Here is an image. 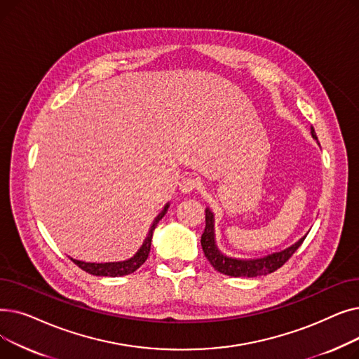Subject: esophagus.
I'll list each match as a JSON object with an SVG mask.
<instances>
[{"instance_id": "34e87169", "label": "esophagus", "mask_w": 359, "mask_h": 359, "mask_svg": "<svg viewBox=\"0 0 359 359\" xmlns=\"http://www.w3.org/2000/svg\"><path fill=\"white\" fill-rule=\"evenodd\" d=\"M198 187V182L194 177H183L179 183V189L182 194H191Z\"/></svg>"}]
</instances>
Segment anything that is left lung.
Masks as SVG:
<instances>
[{
    "instance_id": "obj_1",
    "label": "left lung",
    "mask_w": 359,
    "mask_h": 359,
    "mask_svg": "<svg viewBox=\"0 0 359 359\" xmlns=\"http://www.w3.org/2000/svg\"><path fill=\"white\" fill-rule=\"evenodd\" d=\"M311 135L314 140H317V135L314 132V128L311 126ZM306 236L301 237L291 248L276 252L272 255H268L260 259H234L222 255L217 244H215V233H214V214L206 208L205 210V230L201 237L202 250L205 253V257L210 260L211 265L215 271L219 273L229 275V276H246V278H255L260 275H268L279 269L284 263L297 252V249L303 244Z\"/></svg>"
}]
</instances>
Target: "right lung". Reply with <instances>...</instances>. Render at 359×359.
Listing matches in <instances>:
<instances>
[{"instance_id": "obj_1", "label": "right lung", "mask_w": 359, "mask_h": 359, "mask_svg": "<svg viewBox=\"0 0 359 359\" xmlns=\"http://www.w3.org/2000/svg\"><path fill=\"white\" fill-rule=\"evenodd\" d=\"M168 205L167 203L163 211L156 217L153 225H151V229L148 231L147 238L144 240L141 249L137 252V255L134 257H130L128 260L123 262H109V263H88V262H81V260H75L71 257V260L77 265L79 268H81L83 271L91 273V275H96V276H123V275H129L132 272H135L142 263L147 260L148 255H149V249H151V240H153V233L157 227L158 221L165 215L167 210H168Z\"/></svg>"}]
</instances>
